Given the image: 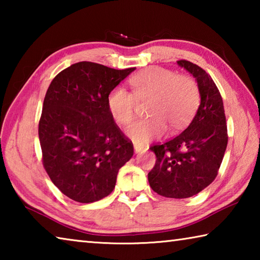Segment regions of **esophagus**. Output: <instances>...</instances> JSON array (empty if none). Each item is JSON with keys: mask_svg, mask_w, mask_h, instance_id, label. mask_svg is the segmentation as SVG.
I'll use <instances>...</instances> for the list:
<instances>
[{"mask_svg": "<svg viewBox=\"0 0 260 260\" xmlns=\"http://www.w3.org/2000/svg\"><path fill=\"white\" fill-rule=\"evenodd\" d=\"M134 150H135V152H136V153L142 152V151L146 150V147H144V146H141V144H138V143H134Z\"/></svg>", "mask_w": 260, "mask_h": 260, "instance_id": "34e87169", "label": "esophagus"}]
</instances>
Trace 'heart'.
Listing matches in <instances>:
<instances>
[{
    "instance_id": "1",
    "label": "heart",
    "mask_w": 260,
    "mask_h": 260,
    "mask_svg": "<svg viewBox=\"0 0 260 260\" xmlns=\"http://www.w3.org/2000/svg\"><path fill=\"white\" fill-rule=\"evenodd\" d=\"M133 94L118 86L110 91L108 109L120 125L133 121L136 100L151 99L148 105L149 118L132 125L127 135L136 143L143 144L167 132L166 122L173 128H181L191 119L200 104V89L196 81L188 76H178L172 70L153 67L129 79Z\"/></svg>"
}]
</instances>
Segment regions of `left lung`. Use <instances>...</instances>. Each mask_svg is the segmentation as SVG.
<instances>
[{"label":"left lung","instance_id":"1","mask_svg":"<svg viewBox=\"0 0 260 260\" xmlns=\"http://www.w3.org/2000/svg\"><path fill=\"white\" fill-rule=\"evenodd\" d=\"M177 63L195 78L201 104L182 133L150 148L157 159L148 180L152 190L161 196L188 199L203 190L217 177L228 136L222 99L212 78L191 61Z\"/></svg>","mask_w":260,"mask_h":260}]
</instances>
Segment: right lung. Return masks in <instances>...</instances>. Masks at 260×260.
<instances>
[{
    "label": "right lung",
    "instance_id": "right-lung-1",
    "mask_svg": "<svg viewBox=\"0 0 260 260\" xmlns=\"http://www.w3.org/2000/svg\"><path fill=\"white\" fill-rule=\"evenodd\" d=\"M134 70L79 61L48 88L39 122L42 162L69 199L93 203L107 197L133 156V143L114 122L107 99Z\"/></svg>",
    "mask_w": 260,
    "mask_h": 260
}]
</instances>
